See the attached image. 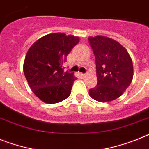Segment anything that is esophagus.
<instances>
[{"label": "esophagus", "instance_id": "esophagus-1", "mask_svg": "<svg viewBox=\"0 0 149 149\" xmlns=\"http://www.w3.org/2000/svg\"><path fill=\"white\" fill-rule=\"evenodd\" d=\"M79 76H80V77H82V78H86V77H87V75L83 74V73H79Z\"/></svg>", "mask_w": 149, "mask_h": 149}]
</instances>
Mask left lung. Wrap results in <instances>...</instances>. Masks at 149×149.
<instances>
[{"label":"left lung","mask_w":149,"mask_h":149,"mask_svg":"<svg viewBox=\"0 0 149 149\" xmlns=\"http://www.w3.org/2000/svg\"><path fill=\"white\" fill-rule=\"evenodd\" d=\"M95 57L98 84L89 89L90 97L99 102H110L120 97L130 85L133 66L127 49L106 36L88 38Z\"/></svg>","instance_id":"obj_1"}]
</instances>
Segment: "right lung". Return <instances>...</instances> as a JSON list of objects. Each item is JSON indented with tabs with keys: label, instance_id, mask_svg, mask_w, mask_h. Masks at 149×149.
I'll return each mask as SVG.
<instances>
[{
	"label": "right lung",
	"instance_id": "right-lung-1",
	"mask_svg": "<svg viewBox=\"0 0 149 149\" xmlns=\"http://www.w3.org/2000/svg\"><path fill=\"white\" fill-rule=\"evenodd\" d=\"M78 36L62 32L51 33L38 39L27 51L23 72L32 92L42 102L55 104L67 98L77 77L63 72V64Z\"/></svg>",
	"mask_w": 149,
	"mask_h": 149
}]
</instances>
